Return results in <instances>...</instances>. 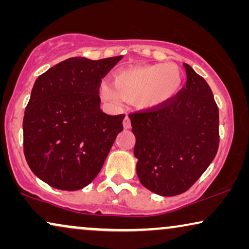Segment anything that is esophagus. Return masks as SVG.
Listing matches in <instances>:
<instances>
[{
    "label": "esophagus",
    "mask_w": 249,
    "mask_h": 249,
    "mask_svg": "<svg viewBox=\"0 0 249 249\" xmlns=\"http://www.w3.org/2000/svg\"><path fill=\"white\" fill-rule=\"evenodd\" d=\"M130 127H131L130 118H129L128 115H125V118L124 119V129H129Z\"/></svg>",
    "instance_id": "esophagus-1"
}]
</instances>
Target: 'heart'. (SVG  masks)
<instances>
[{
  "label": "heart",
  "mask_w": 249,
  "mask_h": 249,
  "mask_svg": "<svg viewBox=\"0 0 249 249\" xmlns=\"http://www.w3.org/2000/svg\"><path fill=\"white\" fill-rule=\"evenodd\" d=\"M113 84L101 85V96L112 104L135 101L141 108H155L168 103L178 94L182 73L176 64H149L118 70Z\"/></svg>",
  "instance_id": "1"
}]
</instances>
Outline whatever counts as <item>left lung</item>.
Here are the masks:
<instances>
[{
  "label": "left lung",
  "instance_id": "1",
  "mask_svg": "<svg viewBox=\"0 0 249 249\" xmlns=\"http://www.w3.org/2000/svg\"><path fill=\"white\" fill-rule=\"evenodd\" d=\"M186 86L168 103L129 114L142 185L161 196L185 193L219 148V108L203 77L183 63Z\"/></svg>",
  "mask_w": 249,
  "mask_h": 249
}]
</instances>
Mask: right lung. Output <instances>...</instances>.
<instances>
[{
  "mask_svg": "<svg viewBox=\"0 0 249 249\" xmlns=\"http://www.w3.org/2000/svg\"><path fill=\"white\" fill-rule=\"evenodd\" d=\"M122 59L76 56L37 78L25 110L23 153L34 175L61 190L84 188L96 178L124 114L100 108L102 79Z\"/></svg>",
  "mask_w": 249,
  "mask_h": 249,
  "instance_id": "right-lung-1",
  "label": "right lung"
}]
</instances>
